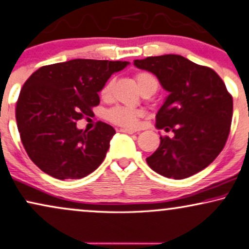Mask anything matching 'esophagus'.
<instances>
[{"mask_svg":"<svg viewBox=\"0 0 249 249\" xmlns=\"http://www.w3.org/2000/svg\"><path fill=\"white\" fill-rule=\"evenodd\" d=\"M120 132H124V134H134V132H136L135 130H132V129H127V128H121Z\"/></svg>","mask_w":249,"mask_h":249,"instance_id":"obj_1","label":"esophagus"}]
</instances>
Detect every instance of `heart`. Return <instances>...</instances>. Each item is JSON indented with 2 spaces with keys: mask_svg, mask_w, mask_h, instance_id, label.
<instances>
[{
  "mask_svg": "<svg viewBox=\"0 0 249 249\" xmlns=\"http://www.w3.org/2000/svg\"><path fill=\"white\" fill-rule=\"evenodd\" d=\"M135 80H136L138 89L141 90L142 93L145 91H152L154 93L158 90V88H159V81H158V79L152 73H137L136 76H135ZM112 88L113 80H108V81L103 86V88L101 90L102 98H108L109 95H111ZM141 115L142 113L141 111H138V109L118 106V107H114L112 108L111 111H108L107 119L112 122V124L120 125V127L135 128L138 125Z\"/></svg>",
  "mask_w": 249,
  "mask_h": 249,
  "instance_id": "1",
  "label": "heart"
}]
</instances>
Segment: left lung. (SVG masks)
<instances>
[{
	"mask_svg": "<svg viewBox=\"0 0 249 249\" xmlns=\"http://www.w3.org/2000/svg\"><path fill=\"white\" fill-rule=\"evenodd\" d=\"M140 70L154 74L169 95L157 114L160 145L146 158L151 169L168 178L183 179L201 172L227 143L233 112L232 97L218 74L179 54L135 60Z\"/></svg>",
	"mask_w": 249,
	"mask_h": 249,
	"instance_id": "1",
	"label": "left lung"
}]
</instances>
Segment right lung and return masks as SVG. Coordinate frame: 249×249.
Segmentation results:
<instances>
[{
	"instance_id": "right-lung-1",
	"label": "right lung",
	"mask_w": 249,
	"mask_h": 249,
	"mask_svg": "<svg viewBox=\"0 0 249 249\" xmlns=\"http://www.w3.org/2000/svg\"><path fill=\"white\" fill-rule=\"evenodd\" d=\"M128 61L73 59L42 66L22 86L16 105L21 143L42 172L57 179L88 176L105 159L114 128L98 122L91 131L76 121L91 115L98 92Z\"/></svg>"
}]
</instances>
